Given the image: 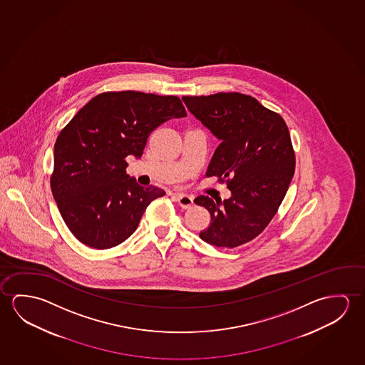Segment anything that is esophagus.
<instances>
[{"label": "esophagus", "instance_id": "esophagus-1", "mask_svg": "<svg viewBox=\"0 0 365 365\" xmlns=\"http://www.w3.org/2000/svg\"><path fill=\"white\" fill-rule=\"evenodd\" d=\"M174 197L175 199H176V202H179V205L180 207H181V208H190L191 205L194 204V200H192V197H189V195L176 194V195H174Z\"/></svg>", "mask_w": 365, "mask_h": 365}]
</instances>
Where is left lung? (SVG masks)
<instances>
[{"label": "left lung", "instance_id": "obj_1", "mask_svg": "<svg viewBox=\"0 0 365 365\" xmlns=\"http://www.w3.org/2000/svg\"><path fill=\"white\" fill-rule=\"evenodd\" d=\"M191 114L208 128L220 145L205 176L226 182L231 197L207 195L194 202L210 213L202 241L233 249L252 241L277 215L295 168L287 123L256 98L240 93L182 98Z\"/></svg>", "mask_w": 365, "mask_h": 365}]
</instances>
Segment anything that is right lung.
I'll use <instances>...</instances> for the list:
<instances>
[{
  "mask_svg": "<svg viewBox=\"0 0 365 365\" xmlns=\"http://www.w3.org/2000/svg\"><path fill=\"white\" fill-rule=\"evenodd\" d=\"M184 116L178 96L108 91L91 98L61 130L51 187L64 223L80 242L110 249L137 230L148 204L165 191L138 185L125 171V158L142 156L157 127Z\"/></svg>",
  "mask_w": 365,
  "mask_h": 365,
  "instance_id": "add662e5",
  "label": "right lung"
}]
</instances>
